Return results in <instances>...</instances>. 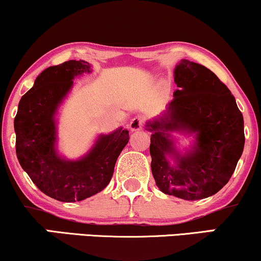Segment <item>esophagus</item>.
<instances>
[{"label":"esophagus","instance_id":"1","mask_svg":"<svg viewBox=\"0 0 261 261\" xmlns=\"http://www.w3.org/2000/svg\"><path fill=\"white\" fill-rule=\"evenodd\" d=\"M143 123H144L143 118L135 117L134 119H131L130 124H128V128H130L131 131H138V130H141L142 126H143Z\"/></svg>","mask_w":261,"mask_h":261}]
</instances>
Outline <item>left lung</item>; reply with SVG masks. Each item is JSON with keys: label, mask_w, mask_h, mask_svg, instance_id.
<instances>
[{"label": "left lung", "mask_w": 261, "mask_h": 261, "mask_svg": "<svg viewBox=\"0 0 261 261\" xmlns=\"http://www.w3.org/2000/svg\"><path fill=\"white\" fill-rule=\"evenodd\" d=\"M178 89L150 131L151 173L164 194L183 200L212 196L231 178L245 147L243 115L231 91L204 66L182 59L173 71ZM194 137L176 149L172 133Z\"/></svg>", "instance_id": "8db88e82"}]
</instances>
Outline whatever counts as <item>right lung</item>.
Listing matches in <instances>:
<instances>
[{"mask_svg": "<svg viewBox=\"0 0 261 261\" xmlns=\"http://www.w3.org/2000/svg\"><path fill=\"white\" fill-rule=\"evenodd\" d=\"M91 71V65L84 60L45 68L21 97L14 119L19 164L42 193L62 202L85 200L103 190L130 140L128 131L118 127L98 135L94 146L77 160L59 154V107L73 87V79Z\"/></svg>", "mask_w": 261, "mask_h": 261, "instance_id": "1", "label": "right lung"}]
</instances>
